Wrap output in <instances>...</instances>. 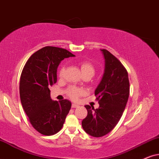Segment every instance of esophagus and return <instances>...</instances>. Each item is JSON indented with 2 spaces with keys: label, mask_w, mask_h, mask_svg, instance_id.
<instances>
[{
  "label": "esophagus",
  "mask_w": 159,
  "mask_h": 159,
  "mask_svg": "<svg viewBox=\"0 0 159 159\" xmlns=\"http://www.w3.org/2000/svg\"><path fill=\"white\" fill-rule=\"evenodd\" d=\"M78 106H78V104H75V103L72 104V108H78Z\"/></svg>",
  "instance_id": "esophagus-1"
}]
</instances>
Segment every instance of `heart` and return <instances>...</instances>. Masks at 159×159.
I'll return each mask as SVG.
<instances>
[{"instance_id":"obj_1","label":"heart","mask_w":159,"mask_h":159,"mask_svg":"<svg viewBox=\"0 0 159 159\" xmlns=\"http://www.w3.org/2000/svg\"><path fill=\"white\" fill-rule=\"evenodd\" d=\"M79 67L81 70L82 74H83L84 78H91L93 77L95 74V67L92 65L91 62L89 61H84L79 63ZM65 67L64 66L60 68L59 71V78H62L65 73ZM67 94L70 99L76 100H78L81 96L84 94V90L81 88H77L75 86H70L67 89Z\"/></svg>"}]
</instances>
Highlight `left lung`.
<instances>
[{"label": "left lung", "instance_id": "left-lung-1", "mask_svg": "<svg viewBox=\"0 0 159 159\" xmlns=\"http://www.w3.org/2000/svg\"><path fill=\"white\" fill-rule=\"evenodd\" d=\"M101 51L105 58V73L94 92L100 106L94 109L85 106L87 116L82 121L86 133L94 137H101L114 129L123 114L130 93L127 70L109 51Z\"/></svg>", "mask_w": 159, "mask_h": 159}]
</instances>
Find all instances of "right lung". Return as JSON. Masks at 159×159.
<instances>
[{"mask_svg": "<svg viewBox=\"0 0 159 159\" xmlns=\"http://www.w3.org/2000/svg\"><path fill=\"white\" fill-rule=\"evenodd\" d=\"M74 56L64 48L46 46L32 54L24 66L20 81L22 106L34 128L51 136L63 127L71 103L52 100L49 88L57 81V67L65 58Z\"/></svg>", "mask_w": 159, "mask_h": 159, "instance_id": "add662e5", "label": "right lung"}]
</instances>
